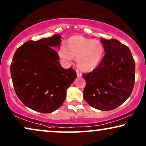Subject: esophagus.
Returning a JSON list of instances; mask_svg holds the SVG:
<instances>
[{"instance_id": "obj_1", "label": "esophagus", "mask_w": 146, "mask_h": 146, "mask_svg": "<svg viewBox=\"0 0 146 146\" xmlns=\"http://www.w3.org/2000/svg\"><path fill=\"white\" fill-rule=\"evenodd\" d=\"M77 76L78 77H80L82 76V74H81V73L78 71V70H77Z\"/></svg>"}]
</instances>
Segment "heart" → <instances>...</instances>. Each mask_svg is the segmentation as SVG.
Returning <instances> with one entry per match:
<instances>
[{"instance_id": "b5f03b06", "label": "heart", "mask_w": 146, "mask_h": 146, "mask_svg": "<svg viewBox=\"0 0 146 146\" xmlns=\"http://www.w3.org/2000/svg\"><path fill=\"white\" fill-rule=\"evenodd\" d=\"M104 53V44L100 40L77 35L70 38L66 46H61L59 56L65 62L76 57L77 67L83 71H90L100 65Z\"/></svg>"}]
</instances>
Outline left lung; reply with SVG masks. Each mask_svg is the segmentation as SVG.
<instances>
[{
	"label": "left lung",
	"instance_id": "1",
	"mask_svg": "<svg viewBox=\"0 0 146 146\" xmlns=\"http://www.w3.org/2000/svg\"><path fill=\"white\" fill-rule=\"evenodd\" d=\"M101 42L106 55L93 71L83 75L86 81L83 98L97 110L110 111L121 106L131 95L135 63L129 48L119 40L102 38Z\"/></svg>",
	"mask_w": 146,
	"mask_h": 146
}]
</instances>
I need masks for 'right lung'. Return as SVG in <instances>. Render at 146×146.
Instances as JSON below:
<instances>
[{
    "instance_id": "right-lung-1",
    "label": "right lung",
    "mask_w": 146,
    "mask_h": 146,
    "mask_svg": "<svg viewBox=\"0 0 146 146\" xmlns=\"http://www.w3.org/2000/svg\"><path fill=\"white\" fill-rule=\"evenodd\" d=\"M61 36L28 40L17 48L11 64L17 96L31 110L49 113L63 105L66 91L77 77L73 68L63 69L53 48H60Z\"/></svg>"
}]
</instances>
